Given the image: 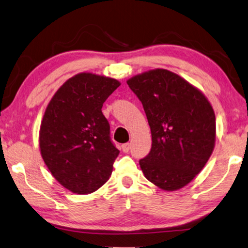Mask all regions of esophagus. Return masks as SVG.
I'll return each instance as SVG.
<instances>
[{
	"label": "esophagus",
	"instance_id": "1",
	"mask_svg": "<svg viewBox=\"0 0 248 248\" xmlns=\"http://www.w3.org/2000/svg\"><path fill=\"white\" fill-rule=\"evenodd\" d=\"M130 148H131V144L130 143H124L123 145H121V149H123V151L124 153L129 152V150H130Z\"/></svg>",
	"mask_w": 248,
	"mask_h": 248
}]
</instances>
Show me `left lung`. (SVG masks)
I'll return each mask as SVG.
<instances>
[{"label":"left lung","instance_id":"left-lung-1","mask_svg":"<svg viewBox=\"0 0 248 248\" xmlns=\"http://www.w3.org/2000/svg\"><path fill=\"white\" fill-rule=\"evenodd\" d=\"M127 84L142 104L151 129V150L139 161L144 176L162 190L183 187L213 152V108L200 90L166 69L138 75Z\"/></svg>","mask_w":248,"mask_h":248}]
</instances>
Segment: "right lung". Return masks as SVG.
Masks as SVG:
<instances>
[{
	"label": "right lung",
	"instance_id": "obj_1",
	"mask_svg": "<svg viewBox=\"0 0 248 248\" xmlns=\"http://www.w3.org/2000/svg\"><path fill=\"white\" fill-rule=\"evenodd\" d=\"M119 86L113 78L78 74L47 106L39 131L43 160L54 178L74 193H92L111 175L119 150L101 108Z\"/></svg>",
	"mask_w": 248,
	"mask_h": 248
}]
</instances>
